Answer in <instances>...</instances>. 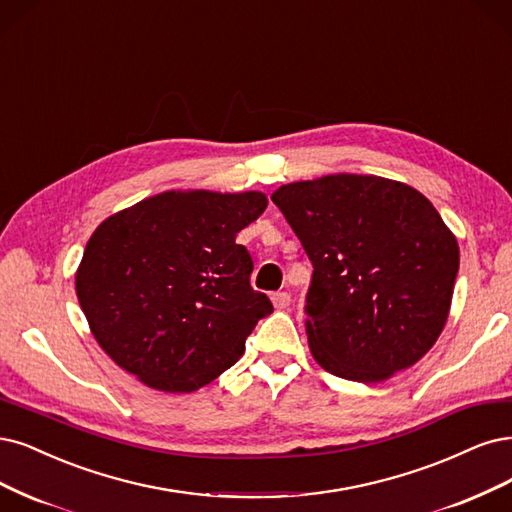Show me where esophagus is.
Instances as JSON below:
<instances>
[{
  "mask_svg": "<svg viewBox=\"0 0 512 512\" xmlns=\"http://www.w3.org/2000/svg\"><path fill=\"white\" fill-rule=\"evenodd\" d=\"M271 301H273L275 309H286L290 305V294L288 292H275L271 296Z\"/></svg>",
  "mask_w": 512,
  "mask_h": 512,
  "instance_id": "obj_1",
  "label": "esophagus"
}]
</instances>
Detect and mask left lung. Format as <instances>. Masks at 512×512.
Instances as JSON below:
<instances>
[{"label": "left lung", "instance_id": "8db88e82", "mask_svg": "<svg viewBox=\"0 0 512 512\" xmlns=\"http://www.w3.org/2000/svg\"><path fill=\"white\" fill-rule=\"evenodd\" d=\"M313 264L307 337L328 373L379 383L424 358L443 332L460 248L415 188L337 173L273 192Z\"/></svg>", "mask_w": 512, "mask_h": 512}]
</instances>
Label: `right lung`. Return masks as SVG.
<instances>
[{"label":"right lung","mask_w":512,"mask_h":512,"mask_svg":"<svg viewBox=\"0 0 512 512\" xmlns=\"http://www.w3.org/2000/svg\"><path fill=\"white\" fill-rule=\"evenodd\" d=\"M267 209L262 192H163L97 226L76 273L93 337L161 392H195L231 368L273 311L235 243Z\"/></svg>","instance_id":"obj_1"}]
</instances>
